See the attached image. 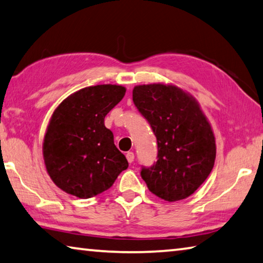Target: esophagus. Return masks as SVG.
<instances>
[{"instance_id":"34e87169","label":"esophagus","mask_w":263,"mask_h":263,"mask_svg":"<svg viewBox=\"0 0 263 263\" xmlns=\"http://www.w3.org/2000/svg\"><path fill=\"white\" fill-rule=\"evenodd\" d=\"M126 159H127V161L130 162V163H132L133 161H135V154H133V152H127L126 153Z\"/></svg>"}]
</instances>
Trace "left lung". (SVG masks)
<instances>
[{
	"label": "left lung",
	"instance_id": "left-lung-1",
	"mask_svg": "<svg viewBox=\"0 0 263 263\" xmlns=\"http://www.w3.org/2000/svg\"><path fill=\"white\" fill-rule=\"evenodd\" d=\"M133 103L158 141V161L140 175L151 193L168 202L189 197L208 179L216 160V140L198 102L173 84H142Z\"/></svg>",
	"mask_w": 263,
	"mask_h": 263
}]
</instances>
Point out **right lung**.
I'll return each instance as SVG.
<instances>
[{
  "mask_svg": "<svg viewBox=\"0 0 263 263\" xmlns=\"http://www.w3.org/2000/svg\"><path fill=\"white\" fill-rule=\"evenodd\" d=\"M116 84L87 87L53 112L43 144L48 175L61 190L90 198L108 190L128 162L114 142L104 118L125 95Z\"/></svg>",
  "mask_w": 263,
  "mask_h": 263,
  "instance_id": "obj_1",
  "label": "right lung"
}]
</instances>
